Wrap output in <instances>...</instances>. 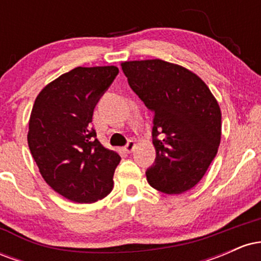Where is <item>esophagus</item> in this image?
<instances>
[{
    "instance_id": "34e87169",
    "label": "esophagus",
    "mask_w": 261,
    "mask_h": 261,
    "mask_svg": "<svg viewBox=\"0 0 261 261\" xmlns=\"http://www.w3.org/2000/svg\"><path fill=\"white\" fill-rule=\"evenodd\" d=\"M135 147H136V143H135L133 140H130L126 143V146H125L124 149H125V152H127V153H131V152H133L135 149Z\"/></svg>"
}]
</instances>
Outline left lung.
<instances>
[{
    "mask_svg": "<svg viewBox=\"0 0 261 261\" xmlns=\"http://www.w3.org/2000/svg\"><path fill=\"white\" fill-rule=\"evenodd\" d=\"M131 89L153 113L152 188L176 195L202 179L221 142V109L206 83L180 65L160 59L125 61Z\"/></svg>",
    "mask_w": 261,
    "mask_h": 261,
    "instance_id": "8db88e82",
    "label": "left lung"
}]
</instances>
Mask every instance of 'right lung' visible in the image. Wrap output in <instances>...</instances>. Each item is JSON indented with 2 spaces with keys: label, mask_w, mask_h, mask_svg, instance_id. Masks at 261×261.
<instances>
[{
  "label": "right lung",
  "mask_w": 261,
  "mask_h": 261,
  "mask_svg": "<svg viewBox=\"0 0 261 261\" xmlns=\"http://www.w3.org/2000/svg\"><path fill=\"white\" fill-rule=\"evenodd\" d=\"M119 68L76 67L39 93L29 119L28 146L44 180L56 193L92 203L113 190L120 155L98 141L93 110Z\"/></svg>",
  "instance_id": "1"
}]
</instances>
